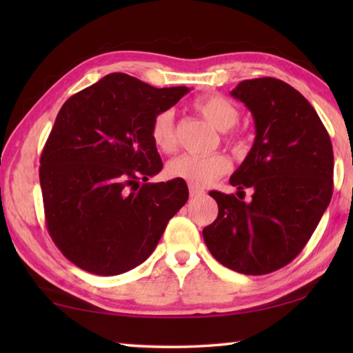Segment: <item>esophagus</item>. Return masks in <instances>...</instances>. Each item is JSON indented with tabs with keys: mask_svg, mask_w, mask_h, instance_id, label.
<instances>
[{
	"mask_svg": "<svg viewBox=\"0 0 353 353\" xmlns=\"http://www.w3.org/2000/svg\"><path fill=\"white\" fill-rule=\"evenodd\" d=\"M188 190H190V196H191V198H198V196L205 194V191L202 190L201 187H198V185H190Z\"/></svg>",
	"mask_w": 353,
	"mask_h": 353,
	"instance_id": "esophagus-1",
	"label": "esophagus"
}]
</instances>
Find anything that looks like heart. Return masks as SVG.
<instances>
[{
  "instance_id": "1",
  "label": "heart",
  "mask_w": 353,
  "mask_h": 353,
  "mask_svg": "<svg viewBox=\"0 0 353 353\" xmlns=\"http://www.w3.org/2000/svg\"><path fill=\"white\" fill-rule=\"evenodd\" d=\"M194 110L199 112L213 128L221 132H225L235 126L240 118V110L236 105L227 99L223 94H207L194 103ZM151 140L154 146L163 154H171L176 151L177 139L174 130V115L171 110L159 112L151 123ZM225 145H229L235 151H241L244 148V139L238 134L224 135ZM230 170L229 159L223 154L212 155H194L183 154L181 157L171 160L166 166V172L172 179H182L191 185H207L214 179L224 176Z\"/></svg>"
}]
</instances>
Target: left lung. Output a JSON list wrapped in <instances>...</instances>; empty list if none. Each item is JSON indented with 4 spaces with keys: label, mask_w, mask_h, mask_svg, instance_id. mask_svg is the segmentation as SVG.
I'll list each match as a JSON object with an SVG mask.
<instances>
[{
    "label": "left lung",
    "mask_w": 353,
    "mask_h": 353,
    "mask_svg": "<svg viewBox=\"0 0 353 353\" xmlns=\"http://www.w3.org/2000/svg\"><path fill=\"white\" fill-rule=\"evenodd\" d=\"M230 94L255 121V141L230 183L239 197L252 189L253 199L210 191L219 212L202 235L221 265L263 276L294 260L318 227L333 193V148L313 105L286 82L248 79Z\"/></svg>",
    "instance_id": "left-lung-1"
}]
</instances>
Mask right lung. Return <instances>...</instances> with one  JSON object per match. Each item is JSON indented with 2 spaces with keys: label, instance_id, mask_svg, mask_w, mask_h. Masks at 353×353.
Returning a JSON list of instances; mask_svg holds the SVG:
<instances>
[{
  "label": "right lung",
  "instance_id": "obj_1",
  "mask_svg": "<svg viewBox=\"0 0 353 353\" xmlns=\"http://www.w3.org/2000/svg\"><path fill=\"white\" fill-rule=\"evenodd\" d=\"M188 92L112 73L59 110L40 155V187L48 232L81 270L118 276L141 265L188 201L182 179L148 183L163 168L152 119Z\"/></svg>",
  "mask_w": 353,
  "mask_h": 353
}]
</instances>
